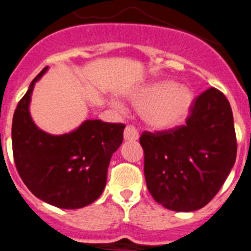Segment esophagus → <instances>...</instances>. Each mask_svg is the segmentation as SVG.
Returning a JSON list of instances; mask_svg holds the SVG:
<instances>
[{
    "instance_id": "34e87169",
    "label": "esophagus",
    "mask_w": 251,
    "mask_h": 251,
    "mask_svg": "<svg viewBox=\"0 0 251 251\" xmlns=\"http://www.w3.org/2000/svg\"><path fill=\"white\" fill-rule=\"evenodd\" d=\"M138 130L133 127V126H127L124 129V140L126 141H136L138 140Z\"/></svg>"
}]
</instances>
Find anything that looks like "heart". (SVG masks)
I'll return each instance as SVG.
<instances>
[{
  "instance_id": "heart-1",
  "label": "heart",
  "mask_w": 251,
  "mask_h": 251,
  "mask_svg": "<svg viewBox=\"0 0 251 251\" xmlns=\"http://www.w3.org/2000/svg\"><path fill=\"white\" fill-rule=\"evenodd\" d=\"M189 87L165 80L137 91L130 100L142 109L145 123L155 129H169L185 119L193 104Z\"/></svg>"
}]
</instances>
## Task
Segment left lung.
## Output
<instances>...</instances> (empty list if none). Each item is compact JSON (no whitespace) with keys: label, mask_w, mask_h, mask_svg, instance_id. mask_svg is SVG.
I'll return each mask as SVG.
<instances>
[{"label":"left lung","mask_w":251,"mask_h":251,"mask_svg":"<svg viewBox=\"0 0 251 251\" xmlns=\"http://www.w3.org/2000/svg\"><path fill=\"white\" fill-rule=\"evenodd\" d=\"M149 192L165 208L193 212L218 193L236 160V134L230 102L211 87L193 101L187 124L143 132Z\"/></svg>","instance_id":"obj_1"}]
</instances>
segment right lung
I'll return each instance as SVG.
<instances>
[{"label":"right lung","mask_w":251,"mask_h":251,"mask_svg":"<svg viewBox=\"0 0 251 251\" xmlns=\"http://www.w3.org/2000/svg\"><path fill=\"white\" fill-rule=\"evenodd\" d=\"M31 81L12 119V151L18 173L36 198L58 208L77 209L101 196L110 158L123 142L122 123L85 121L70 133L53 136L36 127L29 111Z\"/></svg>","instance_id":"add662e5"}]
</instances>
